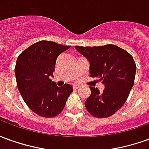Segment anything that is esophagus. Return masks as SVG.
Segmentation results:
<instances>
[{
  "mask_svg": "<svg viewBox=\"0 0 149 149\" xmlns=\"http://www.w3.org/2000/svg\"><path fill=\"white\" fill-rule=\"evenodd\" d=\"M79 88V85H74L73 89H74V90H77Z\"/></svg>",
  "mask_w": 149,
  "mask_h": 149,
  "instance_id": "obj_1",
  "label": "esophagus"
}]
</instances>
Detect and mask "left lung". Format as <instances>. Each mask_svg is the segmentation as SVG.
I'll list each match as a JSON object with an SVG mask.
<instances>
[{
	"label": "left lung",
	"instance_id": "obj_1",
	"mask_svg": "<svg viewBox=\"0 0 149 149\" xmlns=\"http://www.w3.org/2000/svg\"><path fill=\"white\" fill-rule=\"evenodd\" d=\"M78 52L90 62L92 77L100 78L104 90L90 87L91 95L85 101L88 112L96 118H108L127 100L135 82L136 65L126 50L113 45L98 47L75 46Z\"/></svg>",
	"mask_w": 149,
	"mask_h": 149
}]
</instances>
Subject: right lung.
<instances>
[{
    "mask_svg": "<svg viewBox=\"0 0 149 149\" xmlns=\"http://www.w3.org/2000/svg\"><path fill=\"white\" fill-rule=\"evenodd\" d=\"M70 46L41 40L31 45L18 57L14 69L17 86L27 106L45 118L58 115L73 92L71 85L58 88L49 79L57 57Z\"/></svg>",
    "mask_w": 149,
    "mask_h": 149,
    "instance_id": "add662e5",
    "label": "right lung"
}]
</instances>
